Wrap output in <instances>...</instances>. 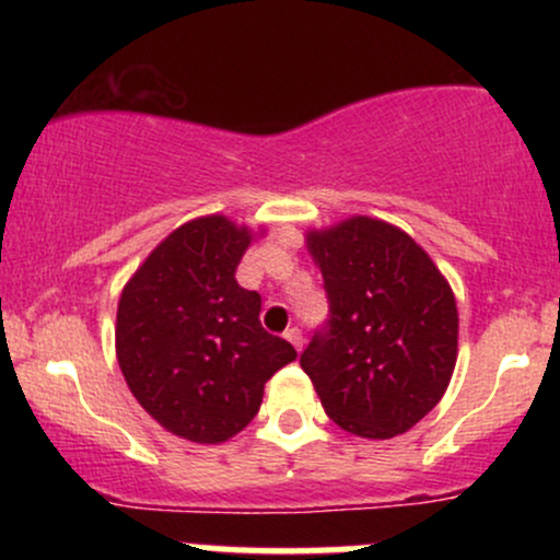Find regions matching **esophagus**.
Here are the masks:
<instances>
[{"instance_id":"1","label":"esophagus","mask_w":560,"mask_h":560,"mask_svg":"<svg viewBox=\"0 0 560 560\" xmlns=\"http://www.w3.org/2000/svg\"><path fill=\"white\" fill-rule=\"evenodd\" d=\"M284 339H287V342H292V347H294V350H302V334H300V329H294V326H292V329H287L284 331Z\"/></svg>"}]
</instances>
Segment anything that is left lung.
<instances>
[{
	"label": "left lung",
	"mask_w": 560,
	"mask_h": 560,
	"mask_svg": "<svg viewBox=\"0 0 560 560\" xmlns=\"http://www.w3.org/2000/svg\"><path fill=\"white\" fill-rule=\"evenodd\" d=\"M324 276L329 320L300 365L345 432L389 440L445 395L458 358L447 279L402 229L369 215L305 236Z\"/></svg>",
	"instance_id": "left-lung-1"
}]
</instances>
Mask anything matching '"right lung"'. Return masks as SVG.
Wrapping results in <instances>:
<instances>
[{"instance_id":"1","label":"right lung","mask_w":560,"mask_h":560,"mask_svg":"<svg viewBox=\"0 0 560 560\" xmlns=\"http://www.w3.org/2000/svg\"><path fill=\"white\" fill-rule=\"evenodd\" d=\"M262 236L226 215L171 231L126 281L115 355L141 408L165 432L218 445L260 410L262 387L298 358L260 326V294L236 284L242 255Z\"/></svg>"}]
</instances>
